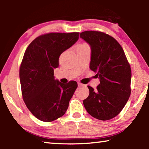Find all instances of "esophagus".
Returning a JSON list of instances; mask_svg holds the SVG:
<instances>
[{"instance_id": "esophagus-1", "label": "esophagus", "mask_w": 149, "mask_h": 149, "mask_svg": "<svg viewBox=\"0 0 149 149\" xmlns=\"http://www.w3.org/2000/svg\"><path fill=\"white\" fill-rule=\"evenodd\" d=\"M77 85H78V86H79V87H81V86H82V85H83V84H81V83H79V82L77 83Z\"/></svg>"}]
</instances>
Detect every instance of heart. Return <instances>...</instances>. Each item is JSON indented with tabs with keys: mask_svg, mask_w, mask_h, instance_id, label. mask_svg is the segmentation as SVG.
Listing matches in <instances>:
<instances>
[{
	"mask_svg": "<svg viewBox=\"0 0 149 149\" xmlns=\"http://www.w3.org/2000/svg\"><path fill=\"white\" fill-rule=\"evenodd\" d=\"M81 45H85V44H81Z\"/></svg>",
	"mask_w": 149,
	"mask_h": 149,
	"instance_id": "heart-1",
	"label": "heart"
}]
</instances>
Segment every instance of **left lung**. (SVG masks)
Here are the masks:
<instances>
[{"instance_id":"8db88e82","label":"left lung","mask_w":149,"mask_h":149,"mask_svg":"<svg viewBox=\"0 0 149 149\" xmlns=\"http://www.w3.org/2000/svg\"><path fill=\"white\" fill-rule=\"evenodd\" d=\"M80 37L90 45V69L100 79L97 90L87 86L89 95L84 105L93 117L110 120L120 114L131 95L130 65L119 42L109 35L85 31Z\"/></svg>"}]
</instances>
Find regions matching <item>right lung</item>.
I'll return each mask as SVG.
<instances>
[{"mask_svg": "<svg viewBox=\"0 0 149 149\" xmlns=\"http://www.w3.org/2000/svg\"><path fill=\"white\" fill-rule=\"evenodd\" d=\"M79 33H50L37 37L27 47L19 68L22 94L26 107L37 119L52 122L68 108L77 84L54 79L59 57L79 39Z\"/></svg>", "mask_w": 149, "mask_h": 149, "instance_id": "obj_1", "label": "right lung"}]
</instances>
